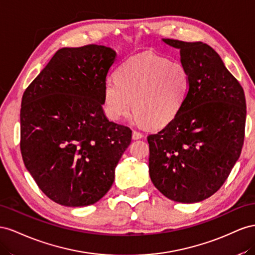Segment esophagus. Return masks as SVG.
<instances>
[{"label":"esophagus","mask_w":255,"mask_h":255,"mask_svg":"<svg viewBox=\"0 0 255 255\" xmlns=\"http://www.w3.org/2000/svg\"><path fill=\"white\" fill-rule=\"evenodd\" d=\"M142 136H143V134L139 131H136V130H133V131H132V139L133 140H139V139H141Z\"/></svg>","instance_id":"obj_1"}]
</instances>
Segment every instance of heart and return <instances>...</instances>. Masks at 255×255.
I'll use <instances>...</instances> for the list:
<instances>
[{
	"label": "heart",
	"mask_w": 255,
	"mask_h": 255,
	"mask_svg": "<svg viewBox=\"0 0 255 255\" xmlns=\"http://www.w3.org/2000/svg\"><path fill=\"white\" fill-rule=\"evenodd\" d=\"M189 90V75L177 62L152 52L130 57L118 69L115 81L104 86L109 118L120 121L132 107L141 124L152 128L168 125L179 112Z\"/></svg>",
	"instance_id": "b5f03b06"
}]
</instances>
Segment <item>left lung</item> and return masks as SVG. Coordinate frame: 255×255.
<instances>
[{
	"mask_svg": "<svg viewBox=\"0 0 255 255\" xmlns=\"http://www.w3.org/2000/svg\"><path fill=\"white\" fill-rule=\"evenodd\" d=\"M163 41L180 50L189 90L174 120L147 136L149 175L168 199L195 203L219 190L241 156L245 93L219 54L206 43Z\"/></svg>",
	"mask_w": 255,
	"mask_h": 255,
	"instance_id": "8db88e82",
	"label": "left lung"
}]
</instances>
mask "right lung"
Here are the masks:
<instances>
[{"instance_id":"add662e5","label":"right lung","mask_w":255,"mask_h":255,"mask_svg":"<svg viewBox=\"0 0 255 255\" xmlns=\"http://www.w3.org/2000/svg\"><path fill=\"white\" fill-rule=\"evenodd\" d=\"M115 51L63 48L25 90L20 149L25 168L50 200L69 207L99 201L131 142V129L104 113V86Z\"/></svg>"}]
</instances>
